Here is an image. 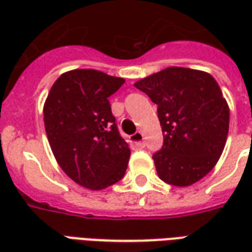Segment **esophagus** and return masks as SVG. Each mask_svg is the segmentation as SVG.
Wrapping results in <instances>:
<instances>
[{
    "label": "esophagus",
    "mask_w": 252,
    "mask_h": 252,
    "mask_svg": "<svg viewBox=\"0 0 252 252\" xmlns=\"http://www.w3.org/2000/svg\"><path fill=\"white\" fill-rule=\"evenodd\" d=\"M129 142L133 143L137 147H143V146H144V136H143L142 132H135L131 136V140H129Z\"/></svg>",
    "instance_id": "obj_1"
}]
</instances>
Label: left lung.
<instances>
[{
	"mask_svg": "<svg viewBox=\"0 0 252 252\" xmlns=\"http://www.w3.org/2000/svg\"><path fill=\"white\" fill-rule=\"evenodd\" d=\"M158 105L163 146L153 155L159 178L189 186L211 171L227 142L229 109L208 72L169 67L135 83Z\"/></svg>",
	"mask_w": 252,
	"mask_h": 252,
	"instance_id": "8db88e82",
	"label": "left lung"
}]
</instances>
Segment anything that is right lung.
I'll list each match as a JSON object with an SVG mask.
<instances>
[{
	"mask_svg": "<svg viewBox=\"0 0 252 252\" xmlns=\"http://www.w3.org/2000/svg\"><path fill=\"white\" fill-rule=\"evenodd\" d=\"M124 82L97 70H72L58 78L44 104V126L58 163L88 189H105L126 174L131 150L108 99Z\"/></svg>",
	"mask_w": 252,
	"mask_h": 252,
	"instance_id": "1",
	"label": "right lung"
}]
</instances>
